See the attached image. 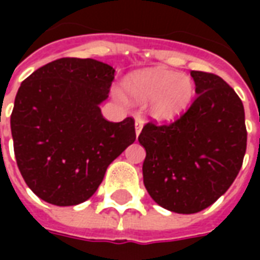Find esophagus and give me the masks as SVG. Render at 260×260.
<instances>
[{"label": "esophagus", "instance_id": "1", "mask_svg": "<svg viewBox=\"0 0 260 260\" xmlns=\"http://www.w3.org/2000/svg\"><path fill=\"white\" fill-rule=\"evenodd\" d=\"M142 128H143V119L136 118V121H135L136 136H139V134H141V132H142Z\"/></svg>", "mask_w": 260, "mask_h": 260}]
</instances>
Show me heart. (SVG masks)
I'll return each mask as SVG.
<instances>
[{"instance_id":"1","label":"heart","mask_w":260,"mask_h":260,"mask_svg":"<svg viewBox=\"0 0 260 260\" xmlns=\"http://www.w3.org/2000/svg\"><path fill=\"white\" fill-rule=\"evenodd\" d=\"M121 87L131 102L149 103L150 117L160 122H170L181 117L195 97V83L189 76L164 68L131 72L124 78Z\"/></svg>"}]
</instances>
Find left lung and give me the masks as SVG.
Wrapping results in <instances>:
<instances>
[{
    "label": "left lung",
    "instance_id": "obj_1",
    "mask_svg": "<svg viewBox=\"0 0 260 260\" xmlns=\"http://www.w3.org/2000/svg\"><path fill=\"white\" fill-rule=\"evenodd\" d=\"M198 97L170 125L143 126V184L157 205L192 214L225 193L246 150L245 113L234 89L220 76L191 71Z\"/></svg>",
    "mask_w": 260,
    "mask_h": 260
}]
</instances>
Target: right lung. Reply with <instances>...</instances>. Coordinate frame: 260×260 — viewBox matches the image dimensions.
<instances>
[{
    "mask_svg": "<svg viewBox=\"0 0 260 260\" xmlns=\"http://www.w3.org/2000/svg\"><path fill=\"white\" fill-rule=\"evenodd\" d=\"M115 69L91 58H59L26 78L11 115L16 163L40 199L55 206L87 201L107 167L136 139L128 117L110 122L107 100Z\"/></svg>",
    "mask_w": 260,
    "mask_h": 260,
    "instance_id": "add662e5",
    "label": "right lung"
}]
</instances>
